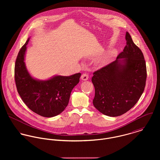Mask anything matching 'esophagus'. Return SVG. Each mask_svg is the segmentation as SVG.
I'll return each instance as SVG.
<instances>
[{
  "instance_id": "obj_1",
  "label": "esophagus",
  "mask_w": 160,
  "mask_h": 160,
  "mask_svg": "<svg viewBox=\"0 0 160 160\" xmlns=\"http://www.w3.org/2000/svg\"><path fill=\"white\" fill-rule=\"evenodd\" d=\"M82 81H87L89 79V76L87 73H83L81 77Z\"/></svg>"
}]
</instances>
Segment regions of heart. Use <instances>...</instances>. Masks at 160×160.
I'll return each instance as SVG.
<instances>
[{
    "mask_svg": "<svg viewBox=\"0 0 160 160\" xmlns=\"http://www.w3.org/2000/svg\"><path fill=\"white\" fill-rule=\"evenodd\" d=\"M107 59L106 58H103L102 59H100L98 61V63L100 65H105L107 63Z\"/></svg>",
    "mask_w": 160,
    "mask_h": 160,
    "instance_id": "heart-1",
    "label": "heart"
}]
</instances>
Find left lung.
I'll return each instance as SVG.
<instances>
[{"label":"left lung","mask_w":160,"mask_h":160,"mask_svg":"<svg viewBox=\"0 0 160 160\" xmlns=\"http://www.w3.org/2000/svg\"><path fill=\"white\" fill-rule=\"evenodd\" d=\"M126 46L116 60L95 71L93 106L100 113L116 117L126 113L143 92L147 79L145 60L128 32Z\"/></svg>","instance_id":"8db88e82"}]
</instances>
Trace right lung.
<instances>
[{
    "label": "right lung",
    "instance_id": "add662e5",
    "mask_svg": "<svg viewBox=\"0 0 160 160\" xmlns=\"http://www.w3.org/2000/svg\"><path fill=\"white\" fill-rule=\"evenodd\" d=\"M29 38L20 50L15 65L17 91L24 103L33 112L50 118L60 114L68 104L72 89L79 82L81 73L69 76H55L46 81L33 78L24 63V55Z\"/></svg>",
    "mask_w": 160,
    "mask_h": 160
}]
</instances>
